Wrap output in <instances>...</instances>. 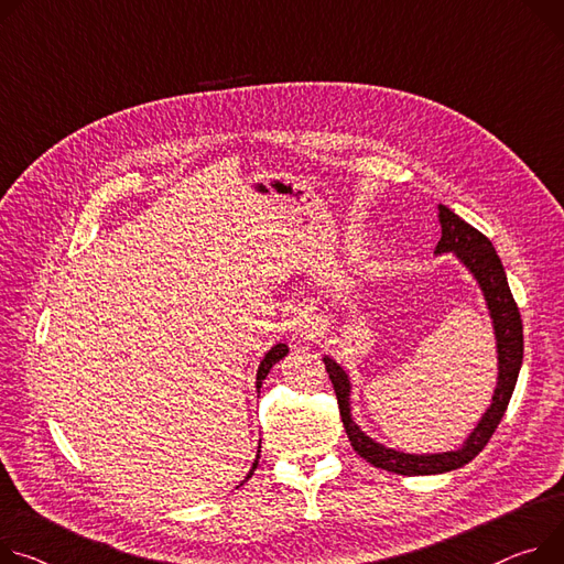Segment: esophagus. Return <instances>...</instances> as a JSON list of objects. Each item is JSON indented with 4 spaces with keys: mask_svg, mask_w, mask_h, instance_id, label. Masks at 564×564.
<instances>
[{
    "mask_svg": "<svg viewBox=\"0 0 564 564\" xmlns=\"http://www.w3.org/2000/svg\"><path fill=\"white\" fill-rule=\"evenodd\" d=\"M316 325H318V318H316V314L310 312V310L300 312V314L293 318V332L300 334V336H310V334L316 329Z\"/></svg>",
    "mask_w": 564,
    "mask_h": 564,
    "instance_id": "1",
    "label": "esophagus"
}]
</instances>
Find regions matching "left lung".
<instances>
[{
  "label": "left lung",
  "instance_id": "left-lung-1",
  "mask_svg": "<svg viewBox=\"0 0 564 564\" xmlns=\"http://www.w3.org/2000/svg\"><path fill=\"white\" fill-rule=\"evenodd\" d=\"M438 219H441V241L436 246V252H454L465 269L479 282L486 305L490 310L495 338H497V361H499V377L497 388L492 395V404L474 426V431L463 443V447L454 452L443 454H404L391 447H383L375 443L370 436L359 429V424L352 420L350 413V377L332 357H323L327 375L332 379L334 393L338 400L340 420L348 433L350 445L355 452L366 458L370 465L381 467L386 471H395L404 476H422V474H445L452 469L463 467L474 456L488 445L492 438L495 429L499 426L508 402L512 398L514 383L519 377V368H522L524 359V332H522V316H519L517 302L510 293L506 271L497 250L492 248L490 239L481 235L469 224H465L458 214H454L449 207L438 205Z\"/></svg>",
  "mask_w": 564,
  "mask_h": 564
}]
</instances>
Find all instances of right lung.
Masks as SVG:
<instances>
[{"label": "right lung", "instance_id": "right-lung-1", "mask_svg": "<svg viewBox=\"0 0 564 564\" xmlns=\"http://www.w3.org/2000/svg\"><path fill=\"white\" fill-rule=\"evenodd\" d=\"M286 352H289L286 345H284V343H278V345H273V348L264 355L262 364H259V368H257V388H262V381L267 379V375L271 372V368H273L282 357H286ZM257 460H259V454H257V458H254V463H252V467H250V471H248L246 479H250L252 471L257 469Z\"/></svg>", "mask_w": 564, "mask_h": 564}]
</instances>
